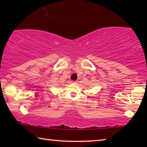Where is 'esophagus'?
Returning a JSON list of instances; mask_svg holds the SVG:
<instances>
[{
  "instance_id": "obj_1",
  "label": "esophagus",
  "mask_w": 147,
  "mask_h": 147,
  "mask_svg": "<svg viewBox=\"0 0 147 147\" xmlns=\"http://www.w3.org/2000/svg\"><path fill=\"white\" fill-rule=\"evenodd\" d=\"M72 83H73V84H77V83H78V82H77V81H72Z\"/></svg>"
}]
</instances>
